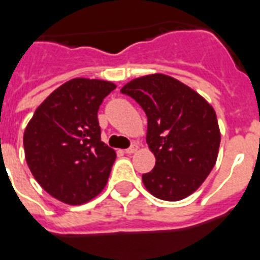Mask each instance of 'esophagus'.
<instances>
[{
  "mask_svg": "<svg viewBox=\"0 0 260 260\" xmlns=\"http://www.w3.org/2000/svg\"><path fill=\"white\" fill-rule=\"evenodd\" d=\"M137 150H138V144H137V142H134V144H132V146L126 149L124 152L130 154V153H134V152H137Z\"/></svg>",
  "mask_w": 260,
  "mask_h": 260,
  "instance_id": "34e87169",
  "label": "esophagus"
}]
</instances>
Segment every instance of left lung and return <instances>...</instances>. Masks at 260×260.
Wrapping results in <instances>:
<instances>
[{"label": "left lung", "instance_id": "1", "mask_svg": "<svg viewBox=\"0 0 260 260\" xmlns=\"http://www.w3.org/2000/svg\"><path fill=\"white\" fill-rule=\"evenodd\" d=\"M120 92L148 116L146 142L156 166L142 175L146 190L162 201L187 198L217 161L221 134L214 108L190 86L161 73L134 78Z\"/></svg>", "mask_w": 260, "mask_h": 260}]
</instances>
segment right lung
Here are the masks:
<instances>
[{
    "label": "right lung",
    "instance_id": "1",
    "mask_svg": "<svg viewBox=\"0 0 260 260\" xmlns=\"http://www.w3.org/2000/svg\"><path fill=\"white\" fill-rule=\"evenodd\" d=\"M114 82L73 78L54 90L24 132L25 160L44 191L68 205H82L102 192L115 161L100 138L98 111Z\"/></svg>",
    "mask_w": 260,
    "mask_h": 260
}]
</instances>
